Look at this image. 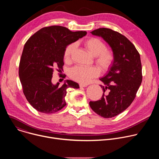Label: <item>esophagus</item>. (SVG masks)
I'll return each instance as SVG.
<instances>
[{
  "label": "esophagus",
  "mask_w": 159,
  "mask_h": 159,
  "mask_svg": "<svg viewBox=\"0 0 159 159\" xmlns=\"http://www.w3.org/2000/svg\"><path fill=\"white\" fill-rule=\"evenodd\" d=\"M80 87H85L87 86V84H79Z\"/></svg>",
  "instance_id": "obj_1"
}]
</instances>
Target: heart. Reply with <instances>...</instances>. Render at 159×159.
Segmentation results:
<instances>
[{
    "label": "heart",
    "mask_w": 159,
    "mask_h": 159,
    "mask_svg": "<svg viewBox=\"0 0 159 159\" xmlns=\"http://www.w3.org/2000/svg\"><path fill=\"white\" fill-rule=\"evenodd\" d=\"M84 48L94 58V62L102 71L107 70L112 65L115 60V55L112 50L106 48L104 42L96 37H90L82 42ZM75 49V44H68L64 50L63 58L65 61L69 62ZM95 66H82L77 65L69 70L70 77L82 84H87L92 79L100 74V70Z\"/></svg>",
    "instance_id": "1"
}]
</instances>
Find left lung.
<instances>
[{"mask_svg":"<svg viewBox=\"0 0 159 159\" xmlns=\"http://www.w3.org/2000/svg\"><path fill=\"white\" fill-rule=\"evenodd\" d=\"M102 37L115 55V60L107 75L100 79L103 94L100 100L90 101L89 105L103 118L115 117L132 103L142 81L140 56L134 45L124 35L109 28L93 31Z\"/></svg>","mask_w":159,"mask_h":159,"instance_id":"8db88e82","label":"left lung"}]
</instances>
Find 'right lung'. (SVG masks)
I'll use <instances>...</instances> for the list:
<instances>
[{
	"instance_id": "1",
	"label": "right lung",
	"mask_w": 159,
	"mask_h": 159,
	"mask_svg": "<svg viewBox=\"0 0 159 159\" xmlns=\"http://www.w3.org/2000/svg\"><path fill=\"white\" fill-rule=\"evenodd\" d=\"M87 34L73 32L61 26L44 27L31 36L25 44L19 66L23 93L38 111L52 114L66 106L65 97L69 87L78 89L77 83L66 80L63 85H54V70L61 71L64 65L63 52L68 44Z\"/></svg>"
}]
</instances>
